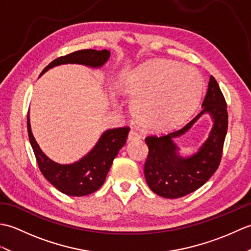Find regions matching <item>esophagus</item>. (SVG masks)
Segmentation results:
<instances>
[{
	"mask_svg": "<svg viewBox=\"0 0 251 251\" xmlns=\"http://www.w3.org/2000/svg\"><path fill=\"white\" fill-rule=\"evenodd\" d=\"M127 140H128L129 142L138 141V140H140V136H139V134H138L137 131L130 130L129 134H128V137H127Z\"/></svg>",
	"mask_w": 251,
	"mask_h": 251,
	"instance_id": "34e87169",
	"label": "esophagus"
}]
</instances>
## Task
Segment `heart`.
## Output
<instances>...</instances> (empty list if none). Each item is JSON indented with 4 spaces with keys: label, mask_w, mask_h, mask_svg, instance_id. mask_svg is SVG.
Returning <instances> with one entry per match:
<instances>
[{
    "label": "heart",
    "mask_w": 251,
    "mask_h": 251,
    "mask_svg": "<svg viewBox=\"0 0 251 251\" xmlns=\"http://www.w3.org/2000/svg\"><path fill=\"white\" fill-rule=\"evenodd\" d=\"M116 89L131 100L130 112L138 125L153 132L182 124L199 105L204 78L195 68L157 59L125 73Z\"/></svg>",
    "instance_id": "b5f03b06"
}]
</instances>
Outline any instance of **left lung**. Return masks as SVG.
<instances>
[{"label": "left lung", "instance_id": "left-lung-1", "mask_svg": "<svg viewBox=\"0 0 251 251\" xmlns=\"http://www.w3.org/2000/svg\"><path fill=\"white\" fill-rule=\"evenodd\" d=\"M201 108L200 113L181 129L162 137L146 138L149 148L145 165L146 181L154 193L165 199H178L200 189L219 166L227 131V111L226 99L212 75ZM205 114L209 115L214 123L208 138L197 152L182 157L174 139L188 131Z\"/></svg>", "mask_w": 251, "mask_h": 251}]
</instances>
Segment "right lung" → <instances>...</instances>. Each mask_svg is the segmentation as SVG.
<instances>
[{
  "mask_svg": "<svg viewBox=\"0 0 251 251\" xmlns=\"http://www.w3.org/2000/svg\"><path fill=\"white\" fill-rule=\"evenodd\" d=\"M110 55L111 52L106 50H83L74 51L51 61L42 71L40 76L51 68L68 65V63L99 69L109 60ZM26 125H28L29 140L41 173L58 191L69 196L92 194L103 184L113 159L124 147L129 131L128 127L105 130L86 155L71 164H59L47 156L37 145L31 130L29 113Z\"/></svg>",
  "mask_w": 251,
  "mask_h": 251,
  "instance_id": "obj_1",
  "label": "right lung"
}]
</instances>
